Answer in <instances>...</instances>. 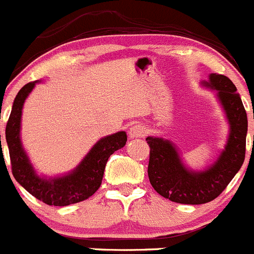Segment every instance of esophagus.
Here are the masks:
<instances>
[{
  "mask_svg": "<svg viewBox=\"0 0 254 254\" xmlns=\"http://www.w3.org/2000/svg\"><path fill=\"white\" fill-rule=\"evenodd\" d=\"M145 133H147V128L143 126V125H134L128 130L129 138H142L144 137Z\"/></svg>",
  "mask_w": 254,
  "mask_h": 254,
  "instance_id": "1",
  "label": "esophagus"
}]
</instances>
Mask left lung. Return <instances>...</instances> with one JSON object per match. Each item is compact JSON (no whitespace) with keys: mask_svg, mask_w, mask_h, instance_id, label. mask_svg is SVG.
<instances>
[{"mask_svg":"<svg viewBox=\"0 0 254 254\" xmlns=\"http://www.w3.org/2000/svg\"><path fill=\"white\" fill-rule=\"evenodd\" d=\"M202 85L216 95L230 125L225 149L216 162L201 172L188 169L173 142L162 137H147L149 144L148 177L155 191L178 204L200 205L212 201L226 189L245 162L247 114L237 89L225 75L210 74ZM254 119V114H253Z\"/></svg>","mask_w":254,"mask_h":254,"instance_id":"left-lung-1","label":"left lung"}]
</instances>
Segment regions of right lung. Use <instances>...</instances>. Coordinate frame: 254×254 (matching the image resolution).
I'll use <instances>...</instances> for the list:
<instances>
[{
    "mask_svg": "<svg viewBox=\"0 0 254 254\" xmlns=\"http://www.w3.org/2000/svg\"><path fill=\"white\" fill-rule=\"evenodd\" d=\"M36 84L37 81L28 82L19 90L7 122L6 142L11 158L12 174L29 194L47 205L66 206L84 201L94 195L101 185L110 155L125 147L127 142L126 132L121 130L101 138L69 174L57 178L39 177L29 162L19 137L23 104Z\"/></svg>",
    "mask_w": 254,
    "mask_h": 254,
    "instance_id": "right-lung-1",
    "label": "right lung"
}]
</instances>
